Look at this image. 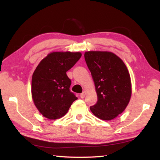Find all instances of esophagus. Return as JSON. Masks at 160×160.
<instances>
[{"label":"esophagus","instance_id":"1","mask_svg":"<svg viewBox=\"0 0 160 160\" xmlns=\"http://www.w3.org/2000/svg\"><path fill=\"white\" fill-rule=\"evenodd\" d=\"M85 95H86V92L84 91V92H82V93L80 94V97H81V98H82V99H83L84 97H85Z\"/></svg>","mask_w":160,"mask_h":160}]
</instances>
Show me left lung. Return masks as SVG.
Masks as SVG:
<instances>
[{
  "label": "left lung",
  "instance_id": "obj_1",
  "mask_svg": "<svg viewBox=\"0 0 160 160\" xmlns=\"http://www.w3.org/2000/svg\"><path fill=\"white\" fill-rule=\"evenodd\" d=\"M85 59L98 99L90 107L91 112L102 120H112L125 110L131 99L128 70L123 61L112 52L87 51Z\"/></svg>",
  "mask_w": 160,
  "mask_h": 160
}]
</instances>
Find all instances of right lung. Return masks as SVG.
<instances>
[{
    "mask_svg": "<svg viewBox=\"0 0 160 160\" xmlns=\"http://www.w3.org/2000/svg\"><path fill=\"white\" fill-rule=\"evenodd\" d=\"M80 52H52L42 59L32 78V95L39 112L48 119L63 116L78 98L70 90L66 72L80 58Z\"/></svg>",
    "mask_w": 160,
    "mask_h": 160,
    "instance_id": "obj_1",
    "label": "right lung"
}]
</instances>
